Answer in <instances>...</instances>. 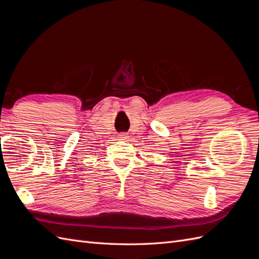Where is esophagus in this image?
<instances>
[{
	"label": "esophagus",
	"instance_id": "34e87169",
	"mask_svg": "<svg viewBox=\"0 0 259 259\" xmlns=\"http://www.w3.org/2000/svg\"><path fill=\"white\" fill-rule=\"evenodd\" d=\"M117 138H119L120 140H127L128 136H127V134H125V133H122V134H119Z\"/></svg>",
	"mask_w": 259,
	"mask_h": 259
}]
</instances>
